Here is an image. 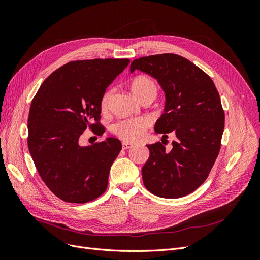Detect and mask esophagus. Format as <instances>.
I'll return each instance as SVG.
<instances>
[{
  "instance_id": "esophagus-1",
  "label": "esophagus",
  "mask_w": 260,
  "mask_h": 260,
  "mask_svg": "<svg viewBox=\"0 0 260 260\" xmlns=\"http://www.w3.org/2000/svg\"><path fill=\"white\" fill-rule=\"evenodd\" d=\"M133 146V144L132 143H130V142H122V148L123 149H128V148H131Z\"/></svg>"
}]
</instances>
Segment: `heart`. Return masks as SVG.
<instances>
[{
	"instance_id": "1",
	"label": "heart",
	"mask_w": 260,
	"mask_h": 260,
	"mask_svg": "<svg viewBox=\"0 0 260 260\" xmlns=\"http://www.w3.org/2000/svg\"><path fill=\"white\" fill-rule=\"evenodd\" d=\"M131 92L138 100H141L146 95L156 96L157 85L155 81L148 76H138L133 79L131 83ZM112 91H106L101 100V108L106 109L108 105L109 98H111ZM149 121L146 118H131V119H124L114 124L113 132L116 136L124 141L129 142H136V141L142 138L144 131L148 128Z\"/></svg>"
}]
</instances>
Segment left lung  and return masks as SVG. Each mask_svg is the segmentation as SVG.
<instances>
[{
    "label": "left lung",
    "mask_w": 260,
    "mask_h": 260,
    "mask_svg": "<svg viewBox=\"0 0 260 260\" xmlns=\"http://www.w3.org/2000/svg\"><path fill=\"white\" fill-rule=\"evenodd\" d=\"M143 72L158 81L165 92L164 114L155 132H174L172 149L160 142L146 145L149 157L142 178L149 192L178 199L201 186L214 166L221 145L224 112L210 77L177 54H158L131 62L130 72Z\"/></svg>",
    "instance_id": "left-lung-1"
}]
</instances>
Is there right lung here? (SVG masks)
Wrapping results in <instances>:
<instances>
[{
    "instance_id": "1",
    "label": "right lung",
    "mask_w": 260,
    "mask_h": 260,
    "mask_svg": "<svg viewBox=\"0 0 260 260\" xmlns=\"http://www.w3.org/2000/svg\"><path fill=\"white\" fill-rule=\"evenodd\" d=\"M129 62L128 58L70 61L46 78L31 102L29 152L43 182L62 201L82 204L106 190L121 142L106 138L81 146L79 140L86 128L102 127V96Z\"/></svg>"
}]
</instances>
